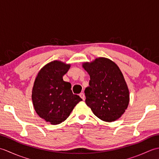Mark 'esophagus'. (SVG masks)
Listing matches in <instances>:
<instances>
[{"label":"esophagus","instance_id":"34e87169","mask_svg":"<svg viewBox=\"0 0 159 159\" xmlns=\"http://www.w3.org/2000/svg\"><path fill=\"white\" fill-rule=\"evenodd\" d=\"M80 97L81 98L84 100H85V94H84L83 93H80Z\"/></svg>","mask_w":159,"mask_h":159}]
</instances>
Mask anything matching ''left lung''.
I'll use <instances>...</instances> for the list:
<instances>
[{
	"label": "left lung",
	"instance_id": "left-lung-1",
	"mask_svg": "<svg viewBox=\"0 0 159 159\" xmlns=\"http://www.w3.org/2000/svg\"><path fill=\"white\" fill-rule=\"evenodd\" d=\"M83 67L90 76L89 86L85 90L87 105L100 120H117L129 102V91L120 68L103 57L84 63Z\"/></svg>",
	"mask_w": 159,
	"mask_h": 159
}]
</instances>
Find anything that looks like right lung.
<instances>
[{"label":"right lung","instance_id":"add662e5","mask_svg":"<svg viewBox=\"0 0 159 159\" xmlns=\"http://www.w3.org/2000/svg\"><path fill=\"white\" fill-rule=\"evenodd\" d=\"M70 68L58 61L47 64L36 77L32 100L39 116L52 125L65 121L74 107L82 99L73 94L71 84L63 81V76Z\"/></svg>","mask_w":159,"mask_h":159}]
</instances>
